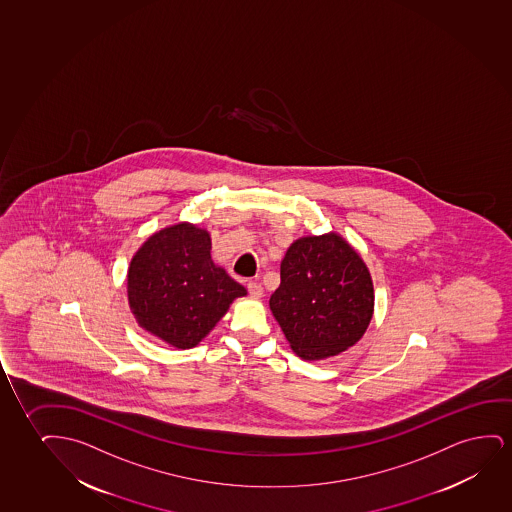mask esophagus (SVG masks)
<instances>
[{
	"mask_svg": "<svg viewBox=\"0 0 512 512\" xmlns=\"http://www.w3.org/2000/svg\"><path fill=\"white\" fill-rule=\"evenodd\" d=\"M248 292H250L253 299H260V297L264 295V288H262L259 281H250V283H248Z\"/></svg>",
	"mask_w": 512,
	"mask_h": 512,
	"instance_id": "1",
	"label": "esophagus"
}]
</instances>
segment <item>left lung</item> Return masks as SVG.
Masks as SVG:
<instances>
[{
  "label": "left lung",
  "mask_w": 512,
  "mask_h": 512,
  "mask_svg": "<svg viewBox=\"0 0 512 512\" xmlns=\"http://www.w3.org/2000/svg\"><path fill=\"white\" fill-rule=\"evenodd\" d=\"M269 308L299 357H336L357 344L371 323V273L336 232L295 239L281 260V283Z\"/></svg>",
  "instance_id": "left-lung-1"
}]
</instances>
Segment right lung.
I'll list each match as a JSON object with an SVG mask.
<instances>
[{
    "mask_svg": "<svg viewBox=\"0 0 512 512\" xmlns=\"http://www.w3.org/2000/svg\"><path fill=\"white\" fill-rule=\"evenodd\" d=\"M246 288L211 259L210 232L189 222L154 232L127 269V301L148 334L178 350L203 341Z\"/></svg>",
    "mask_w": 512,
    "mask_h": 512,
    "instance_id": "add662e5",
    "label": "right lung"
}]
</instances>
